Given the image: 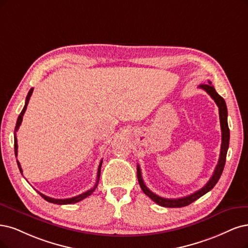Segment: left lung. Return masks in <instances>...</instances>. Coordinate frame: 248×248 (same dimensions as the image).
I'll return each instance as SVG.
<instances>
[{"instance_id": "1", "label": "left lung", "mask_w": 248, "mask_h": 248, "mask_svg": "<svg viewBox=\"0 0 248 248\" xmlns=\"http://www.w3.org/2000/svg\"><path fill=\"white\" fill-rule=\"evenodd\" d=\"M199 88L203 89L206 93L215 100L216 104L218 107L219 123H221V130H222V145H221V152H219V158H218L217 164L215 169V171L213 173L212 178L209 179V181L202 188L188 196L182 197V198H176V199L160 197L156 194H154L152 191H150L147 187H146V185L144 184V181L142 179L140 167L138 164V166H137V176H138V181H139V184H140L142 191L148 197H150L154 201V202H156L158 205L163 206V207H183V206L189 205L192 202H194L195 200H197L199 197L206 194L208 191H210L216 186V184L217 183L218 179L221 178V175L224 170L226 156H227V152H228V148H229V141H230V130H229L228 121H227L228 111H227L226 102H225L224 98L217 93L216 89L214 88V86L212 85V82L210 81H208V84L200 85Z\"/></svg>"}]
</instances>
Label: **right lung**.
<instances>
[{
    "instance_id": "right-lung-1",
    "label": "right lung",
    "mask_w": 248,
    "mask_h": 248,
    "mask_svg": "<svg viewBox=\"0 0 248 248\" xmlns=\"http://www.w3.org/2000/svg\"><path fill=\"white\" fill-rule=\"evenodd\" d=\"M32 92H33V89H31V90H30V92H29V94H27V96H26V99H25V105H24V107H23V109H22V111L20 112L19 116H18V118H17V123H16V126H15V131H14V135H15V136H14V151H15V156H17V150H18L17 138H16V132H17V130H18V129H19V126H20L21 123H22L23 114H24L25 110H26L27 104H29V101H30V99H31V94H32ZM102 161H103V160H101V161H100L99 168H98L96 184L94 185V187H93V188H91L90 190H88V191L84 192V193H81V194H79V195H78V196H75V197H71V198H66V199H55V198H52V197H49V196H46V195L42 194L41 192H39V194H40V195H41L45 200H47L48 202L55 203V204H70V203H76V202H78V201H80V200H82V199H85L86 197L90 196V195H91L92 193H93V192L95 191V189L97 188V186H98V183H99V179H100V171H101V166H102ZM17 164H18V168H19L20 172L22 173V169H21V167H20V163H19V161H18V160H17Z\"/></svg>"
}]
</instances>
